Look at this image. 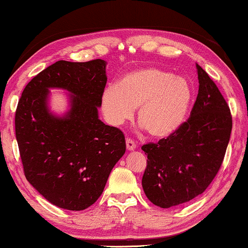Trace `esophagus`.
<instances>
[{
    "label": "esophagus",
    "mask_w": 248,
    "mask_h": 248,
    "mask_svg": "<svg viewBox=\"0 0 248 248\" xmlns=\"http://www.w3.org/2000/svg\"><path fill=\"white\" fill-rule=\"evenodd\" d=\"M126 148L127 150H134V148H136V143H134V141L131 139H126Z\"/></svg>",
    "instance_id": "1"
}]
</instances>
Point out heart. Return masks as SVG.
Here are the masks:
<instances>
[{
	"mask_svg": "<svg viewBox=\"0 0 248 248\" xmlns=\"http://www.w3.org/2000/svg\"><path fill=\"white\" fill-rule=\"evenodd\" d=\"M188 79L158 67L133 70L120 85H108L101 96V108L112 126H121L133 117L154 138H167L179 130L192 100Z\"/></svg>",
	"mask_w": 248,
	"mask_h": 248,
	"instance_id": "obj_1",
	"label": "heart"
}]
</instances>
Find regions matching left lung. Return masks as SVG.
Returning a JSON list of instances; mask_svg holds the SVG:
<instances>
[{"mask_svg":"<svg viewBox=\"0 0 248 248\" xmlns=\"http://www.w3.org/2000/svg\"><path fill=\"white\" fill-rule=\"evenodd\" d=\"M199 89L190 117L158 142L141 147L147 155L142 188L162 208L178 206L206 190L222 165L232 117L208 74L197 65Z\"/></svg>","mask_w":248,"mask_h":248,"instance_id":"1","label":"left lung"}]
</instances>
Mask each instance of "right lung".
<instances>
[{"instance_id": "1", "label": "right lung", "mask_w": 248, "mask_h": 248, "mask_svg": "<svg viewBox=\"0 0 248 248\" xmlns=\"http://www.w3.org/2000/svg\"><path fill=\"white\" fill-rule=\"evenodd\" d=\"M106 83L104 60H59L26 85L18 102L16 138L25 176L60 208L82 211L94 204L126 149L123 132L99 120ZM49 88L72 93L65 117L49 112Z\"/></svg>"}]
</instances>
